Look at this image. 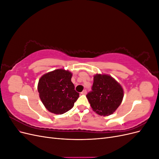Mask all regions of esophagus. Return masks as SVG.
<instances>
[{
    "mask_svg": "<svg viewBox=\"0 0 159 159\" xmlns=\"http://www.w3.org/2000/svg\"><path fill=\"white\" fill-rule=\"evenodd\" d=\"M86 93H87V91H86V89H84L82 92L81 93V94H82V95H85Z\"/></svg>",
    "mask_w": 159,
    "mask_h": 159,
    "instance_id": "esophagus-1",
    "label": "esophagus"
}]
</instances>
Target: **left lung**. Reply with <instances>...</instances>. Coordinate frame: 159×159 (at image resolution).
Segmentation results:
<instances>
[{"instance_id":"left-lung-1","label":"left lung","mask_w":159,"mask_h":159,"mask_svg":"<svg viewBox=\"0 0 159 159\" xmlns=\"http://www.w3.org/2000/svg\"><path fill=\"white\" fill-rule=\"evenodd\" d=\"M91 89L86 97L91 108L99 115L113 114L122 102L124 93L121 85L109 75H95Z\"/></svg>"}]
</instances>
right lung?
Masks as SVG:
<instances>
[{"label":"right lung","mask_w":159,"mask_h":159,"mask_svg":"<svg viewBox=\"0 0 159 159\" xmlns=\"http://www.w3.org/2000/svg\"><path fill=\"white\" fill-rule=\"evenodd\" d=\"M72 74L57 69L43 75L38 81V91L45 107L54 114H63L74 107L79 98L71 82Z\"/></svg>","instance_id":"add662e5"}]
</instances>
